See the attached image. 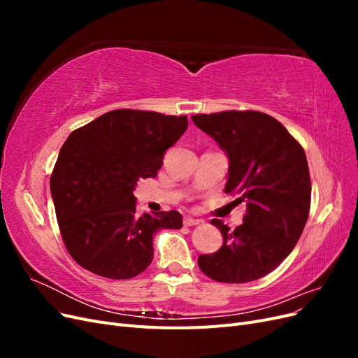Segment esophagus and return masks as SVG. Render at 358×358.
<instances>
[{"label": "esophagus", "instance_id": "obj_1", "mask_svg": "<svg viewBox=\"0 0 358 358\" xmlns=\"http://www.w3.org/2000/svg\"><path fill=\"white\" fill-rule=\"evenodd\" d=\"M183 224H185L187 227H192V225H197V224H200V220L191 218V216H188V218L183 220Z\"/></svg>", "mask_w": 358, "mask_h": 358}]
</instances>
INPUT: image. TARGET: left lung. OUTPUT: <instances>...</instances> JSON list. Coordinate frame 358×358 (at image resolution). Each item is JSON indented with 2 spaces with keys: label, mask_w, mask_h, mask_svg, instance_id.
Here are the masks:
<instances>
[{
  "label": "left lung",
  "mask_w": 358,
  "mask_h": 358,
  "mask_svg": "<svg viewBox=\"0 0 358 358\" xmlns=\"http://www.w3.org/2000/svg\"><path fill=\"white\" fill-rule=\"evenodd\" d=\"M192 121L229 155L225 192L246 203L243 224L220 220V251L199 257L201 272L225 284L266 276L294 249L310 209V176L301 145L275 117L255 110L196 115Z\"/></svg>",
  "instance_id": "obj_1"
}]
</instances>
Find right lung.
Wrapping results in <instances>:
<instances>
[{
  "mask_svg": "<svg viewBox=\"0 0 358 358\" xmlns=\"http://www.w3.org/2000/svg\"><path fill=\"white\" fill-rule=\"evenodd\" d=\"M187 116L119 109L69 136L50 176L57 220L69 254L90 272L131 279L154 259V234L179 230L178 210L136 215L134 187L155 178Z\"/></svg>",
  "mask_w": 358,
  "mask_h": 358,
  "instance_id": "add662e5",
  "label": "right lung"
}]
</instances>
